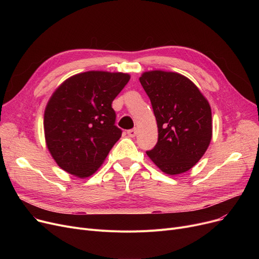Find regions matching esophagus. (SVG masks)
<instances>
[{"label": "esophagus", "instance_id": "34e87169", "mask_svg": "<svg viewBox=\"0 0 259 259\" xmlns=\"http://www.w3.org/2000/svg\"><path fill=\"white\" fill-rule=\"evenodd\" d=\"M127 134L129 135L130 138H135V137H137V134H138V129L134 128V129L128 130V131H127Z\"/></svg>", "mask_w": 259, "mask_h": 259}]
</instances>
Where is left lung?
<instances>
[{"label":"left lung","mask_w":259,"mask_h":259,"mask_svg":"<svg viewBox=\"0 0 259 259\" xmlns=\"http://www.w3.org/2000/svg\"><path fill=\"white\" fill-rule=\"evenodd\" d=\"M140 81L151 101L158 129L157 144L147 155L166 174L189 171L212 139L208 100L191 79L178 72L146 71Z\"/></svg>","instance_id":"8db88e82"}]
</instances>
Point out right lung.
Listing matches in <instances>:
<instances>
[{
	"label": "right lung",
	"mask_w": 259,
	"mask_h": 259,
	"mask_svg": "<svg viewBox=\"0 0 259 259\" xmlns=\"http://www.w3.org/2000/svg\"><path fill=\"white\" fill-rule=\"evenodd\" d=\"M130 74L92 70L54 90L44 112L48 150L58 166L79 179L97 172L121 137L111 106Z\"/></svg>",
	"instance_id": "add662e5"
}]
</instances>
